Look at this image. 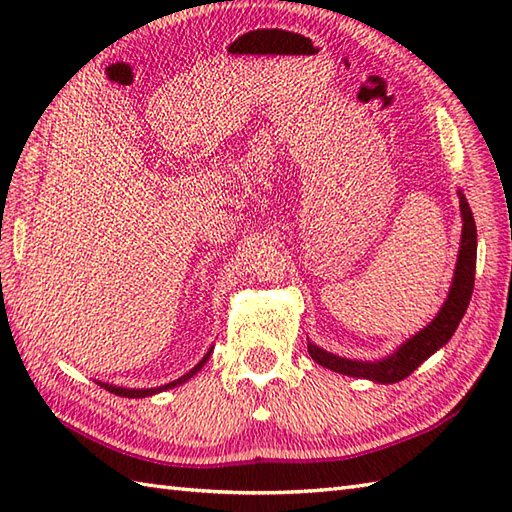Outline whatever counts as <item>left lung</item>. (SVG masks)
<instances>
[{
  "mask_svg": "<svg viewBox=\"0 0 512 512\" xmlns=\"http://www.w3.org/2000/svg\"><path fill=\"white\" fill-rule=\"evenodd\" d=\"M460 211H462V222H464L460 255H458V264H455V275H453L449 297L440 308L438 317L433 319L427 328L420 330L416 336H411L409 341L402 343L394 354L387 358H380V361H352V358H341L332 352L321 350V347L308 341V352L314 361L343 376L367 378V380H374V383L391 385V383H398L402 378H407L411 372H416V369L427 361L433 352H438L442 345L449 343L453 332L458 330L466 308H469L473 284H475L477 231H475L473 211L469 202H466L464 193H460Z\"/></svg>",
  "mask_w": 512,
  "mask_h": 512,
  "instance_id": "8db88e82",
  "label": "left lung"
}]
</instances>
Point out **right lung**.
<instances>
[{
	"label": "right lung",
	"instance_id": "obj_1",
	"mask_svg": "<svg viewBox=\"0 0 512 512\" xmlns=\"http://www.w3.org/2000/svg\"><path fill=\"white\" fill-rule=\"evenodd\" d=\"M211 352H213V347L209 352L204 354V358L202 361L195 365L191 372H187L184 376H180L178 380H173V383H167V385H162V387H151V389H127V387H116V385H110V383H99L101 387H105L107 391H110V394H116V396H123V398H145V396H154V394H158V391H165V389H171V387H178V385H182V383H187V380L193 376V374H198L200 369H202V365L209 361V356H211Z\"/></svg>",
	"mask_w": 512,
	"mask_h": 512
}]
</instances>
